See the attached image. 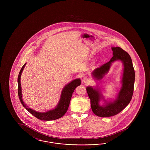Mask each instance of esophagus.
I'll return each mask as SVG.
<instances>
[{"label": "esophagus", "mask_w": 150, "mask_h": 150, "mask_svg": "<svg viewBox=\"0 0 150 150\" xmlns=\"http://www.w3.org/2000/svg\"><path fill=\"white\" fill-rule=\"evenodd\" d=\"M88 81H89V80L86 77H84V78H83V82L84 83H86Z\"/></svg>", "instance_id": "obj_1"}]
</instances>
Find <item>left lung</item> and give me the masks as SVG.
<instances>
[{
  "label": "left lung",
  "instance_id": "obj_1",
  "mask_svg": "<svg viewBox=\"0 0 150 150\" xmlns=\"http://www.w3.org/2000/svg\"><path fill=\"white\" fill-rule=\"evenodd\" d=\"M113 57L110 61L96 69L92 73L94 78L100 80L110 70L112 63L121 61L124 66L121 89L116 98L112 102L105 101V105L100 106L99 104L103 97L100 91L94 89L92 86H87L86 89L91 100V108L93 113L102 117L112 116L120 112L128 105L132 98L135 80V72L131 57L128 53L120 47H112Z\"/></svg>",
  "mask_w": 150,
  "mask_h": 150
}]
</instances>
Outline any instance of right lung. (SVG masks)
<instances>
[{
  "label": "right lung",
  "instance_id": "obj_1",
  "mask_svg": "<svg viewBox=\"0 0 150 150\" xmlns=\"http://www.w3.org/2000/svg\"><path fill=\"white\" fill-rule=\"evenodd\" d=\"M26 65V64L23 65L20 71L18 76V94L20 100L21 102L22 105L25 107L30 113H31L33 115H34L36 118L42 120H45V121H50L56 120L61 117H62L65 113L67 112L68 108L69 106V104L70 102V100L71 98L72 93L74 92L75 89L78 86H80L81 84V80L80 79H77L75 80H72L71 82L65 86L62 91L61 92V98L57 106L53 109L50 110L45 112H39L33 110L31 108H30L28 106L25 104L22 99V91L21 86V76L22 72Z\"/></svg>",
  "mask_w": 150,
  "mask_h": 150
}]
</instances>
